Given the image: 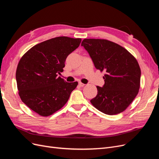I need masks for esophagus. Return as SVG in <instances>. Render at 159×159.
I'll return each instance as SVG.
<instances>
[{
  "instance_id": "esophagus-1",
  "label": "esophagus",
  "mask_w": 159,
  "mask_h": 159,
  "mask_svg": "<svg viewBox=\"0 0 159 159\" xmlns=\"http://www.w3.org/2000/svg\"><path fill=\"white\" fill-rule=\"evenodd\" d=\"M79 85L80 87H83V86H84L85 84H84V83H81V82H79Z\"/></svg>"
}]
</instances>
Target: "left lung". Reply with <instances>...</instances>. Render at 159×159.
Masks as SVG:
<instances>
[{"label":"left lung","mask_w":159,"mask_h":159,"mask_svg":"<svg viewBox=\"0 0 159 159\" xmlns=\"http://www.w3.org/2000/svg\"><path fill=\"white\" fill-rule=\"evenodd\" d=\"M81 45L89 52L95 67L105 71L104 85L97 86L90 100L97 110L107 115L127 109L139 93L141 69L137 59L121 45L103 39H84Z\"/></svg>","instance_id":"obj_1"}]
</instances>
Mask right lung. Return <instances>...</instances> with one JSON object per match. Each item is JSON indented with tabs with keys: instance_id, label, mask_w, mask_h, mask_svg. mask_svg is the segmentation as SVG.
Wrapping results in <instances>:
<instances>
[{
	"instance_id": "1",
	"label": "right lung",
	"mask_w": 159,
	"mask_h": 159,
	"mask_svg": "<svg viewBox=\"0 0 159 159\" xmlns=\"http://www.w3.org/2000/svg\"><path fill=\"white\" fill-rule=\"evenodd\" d=\"M80 42V38H52L34 45L20 59L16 72L18 94L39 116L47 117L60 110L77 86L78 82L67 83L57 75Z\"/></svg>"
}]
</instances>
